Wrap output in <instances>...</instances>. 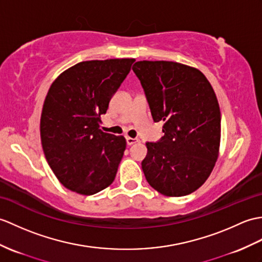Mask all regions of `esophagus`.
<instances>
[{"label":"esophagus","mask_w":262,"mask_h":262,"mask_svg":"<svg viewBox=\"0 0 262 262\" xmlns=\"http://www.w3.org/2000/svg\"><path fill=\"white\" fill-rule=\"evenodd\" d=\"M126 142H127V145L132 146L133 144L138 143V139L137 138H132V137H126Z\"/></svg>","instance_id":"34e87169"}]
</instances>
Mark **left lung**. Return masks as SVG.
I'll use <instances>...</instances> for the list:
<instances>
[{"mask_svg": "<svg viewBox=\"0 0 262 262\" xmlns=\"http://www.w3.org/2000/svg\"><path fill=\"white\" fill-rule=\"evenodd\" d=\"M155 123L164 136L146 143L142 168L148 184L165 196H184L204 184L219 156L221 113L211 83L199 69L173 61H137Z\"/></svg>", "mask_w": 262, "mask_h": 262, "instance_id": "1", "label": "left lung"}]
</instances>
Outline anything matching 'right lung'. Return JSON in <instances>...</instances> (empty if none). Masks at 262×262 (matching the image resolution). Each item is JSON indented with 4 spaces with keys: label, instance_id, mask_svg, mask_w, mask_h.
I'll use <instances>...</instances> for the list:
<instances>
[{
    "label": "right lung",
    "instance_id": "1",
    "mask_svg": "<svg viewBox=\"0 0 262 262\" xmlns=\"http://www.w3.org/2000/svg\"><path fill=\"white\" fill-rule=\"evenodd\" d=\"M135 59L82 61L60 74L45 99L41 144L60 183L82 195L111 185L126 149L124 136L100 129L113 95Z\"/></svg>",
    "mask_w": 262,
    "mask_h": 262
}]
</instances>
